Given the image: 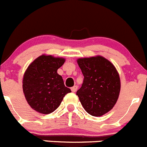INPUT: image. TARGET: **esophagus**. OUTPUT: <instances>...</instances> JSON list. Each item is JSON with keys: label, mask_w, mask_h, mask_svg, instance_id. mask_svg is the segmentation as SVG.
Returning <instances> with one entry per match:
<instances>
[{"label": "esophagus", "mask_w": 147, "mask_h": 147, "mask_svg": "<svg viewBox=\"0 0 147 147\" xmlns=\"http://www.w3.org/2000/svg\"><path fill=\"white\" fill-rule=\"evenodd\" d=\"M77 90H78V86H74L73 87L71 88V90H72V92H73V93L76 92Z\"/></svg>", "instance_id": "1"}]
</instances>
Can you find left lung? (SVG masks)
Wrapping results in <instances>:
<instances>
[{
    "label": "left lung",
    "mask_w": 147,
    "mask_h": 147,
    "mask_svg": "<svg viewBox=\"0 0 147 147\" xmlns=\"http://www.w3.org/2000/svg\"><path fill=\"white\" fill-rule=\"evenodd\" d=\"M84 79L77 91L85 110L99 117L110 111L116 104L120 90L118 72L113 64L102 57L78 59Z\"/></svg>",
    "instance_id": "obj_1"
}]
</instances>
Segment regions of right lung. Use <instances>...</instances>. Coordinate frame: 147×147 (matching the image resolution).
I'll list each match as a JSON object with an SVG mask.
<instances>
[{"instance_id":"1","label":"right lung","mask_w":147,"mask_h":147,"mask_svg":"<svg viewBox=\"0 0 147 147\" xmlns=\"http://www.w3.org/2000/svg\"><path fill=\"white\" fill-rule=\"evenodd\" d=\"M65 59L42 55L27 67L23 78V92L30 106L42 114H50L58 108L64 96L71 92L65 87L57 69Z\"/></svg>"}]
</instances>
